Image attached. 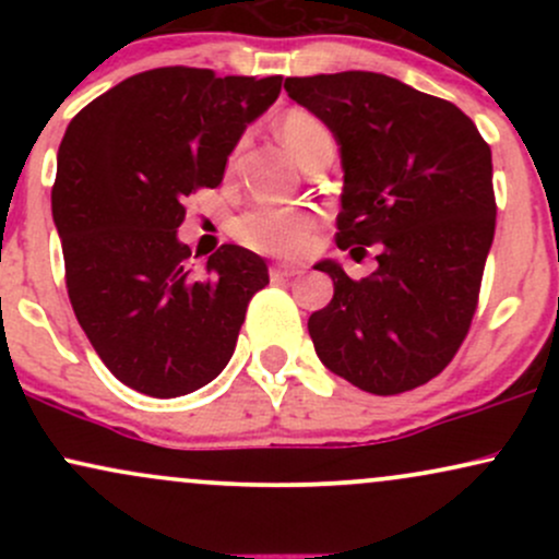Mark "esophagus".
<instances>
[{
  "label": "esophagus",
  "instance_id": "34e87169",
  "mask_svg": "<svg viewBox=\"0 0 559 559\" xmlns=\"http://www.w3.org/2000/svg\"><path fill=\"white\" fill-rule=\"evenodd\" d=\"M297 273H301V267L292 265V262H275V265H271L273 278H292V275Z\"/></svg>",
  "mask_w": 559,
  "mask_h": 559
}]
</instances>
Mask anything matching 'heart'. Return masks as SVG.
<instances>
[{
    "label": "heart",
    "instance_id": "heart-1",
    "mask_svg": "<svg viewBox=\"0 0 559 559\" xmlns=\"http://www.w3.org/2000/svg\"><path fill=\"white\" fill-rule=\"evenodd\" d=\"M278 136L288 146L297 163L301 165L312 150L320 144L333 141L331 128L301 107H292L281 115ZM318 226V217L307 207H275V204H262V207L247 210L239 221L234 223V236L243 247L265 254H294L305 247L310 234Z\"/></svg>",
    "mask_w": 559,
    "mask_h": 559
}]
</instances>
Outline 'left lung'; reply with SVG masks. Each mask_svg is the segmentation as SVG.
I'll return each instance as SVG.
<instances>
[{
  "label": "left lung",
  "instance_id": "left-lung-1",
  "mask_svg": "<svg viewBox=\"0 0 559 559\" xmlns=\"http://www.w3.org/2000/svg\"><path fill=\"white\" fill-rule=\"evenodd\" d=\"M284 88L342 146L338 249L378 252L362 281L316 265L333 278V299L307 320L320 362L378 396L418 389L452 362L476 316L497 226L489 144L452 102L381 73Z\"/></svg>",
  "mask_w": 559,
  "mask_h": 559
}]
</instances>
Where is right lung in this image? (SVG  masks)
<instances>
[{"mask_svg":"<svg viewBox=\"0 0 559 559\" xmlns=\"http://www.w3.org/2000/svg\"><path fill=\"white\" fill-rule=\"evenodd\" d=\"M281 75L155 68L70 120L52 186L66 286L83 333L126 386L157 400L226 368L249 299L271 284L260 254L223 243L202 275L178 241L183 202L223 181L243 128L278 99Z\"/></svg>","mask_w":559,"mask_h":559,"instance_id":"add662e5","label":"right lung"}]
</instances>
